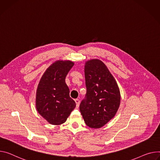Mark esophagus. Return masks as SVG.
Here are the masks:
<instances>
[{"mask_svg": "<svg viewBox=\"0 0 160 160\" xmlns=\"http://www.w3.org/2000/svg\"><path fill=\"white\" fill-rule=\"evenodd\" d=\"M75 101V103H76V105H77V107L78 108V107H79V105H80V99H76Z\"/></svg>", "mask_w": 160, "mask_h": 160, "instance_id": "1", "label": "esophagus"}]
</instances>
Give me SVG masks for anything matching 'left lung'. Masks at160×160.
Instances as JSON below:
<instances>
[{"mask_svg":"<svg viewBox=\"0 0 160 160\" xmlns=\"http://www.w3.org/2000/svg\"><path fill=\"white\" fill-rule=\"evenodd\" d=\"M87 93L80 110L87 126L100 128L117 113L121 101L119 87L106 65L99 59L85 65Z\"/></svg>","mask_w":160,"mask_h":160,"instance_id":"obj_1","label":"left lung"}]
</instances>
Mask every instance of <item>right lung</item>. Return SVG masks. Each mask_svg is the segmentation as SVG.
<instances>
[{"instance_id": "add662e5", "label": "right lung", "mask_w": 160, "mask_h": 160, "mask_svg": "<svg viewBox=\"0 0 160 160\" xmlns=\"http://www.w3.org/2000/svg\"><path fill=\"white\" fill-rule=\"evenodd\" d=\"M73 65L74 62L70 61L55 62L44 72L38 84L36 108L51 124L60 125L65 122L76 107L65 82L66 77Z\"/></svg>"}]
</instances>
